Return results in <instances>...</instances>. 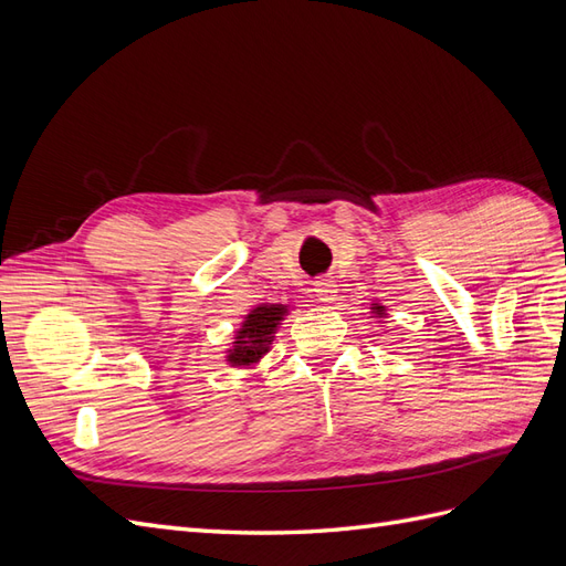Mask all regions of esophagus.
<instances>
[{
	"instance_id": "34e87169",
	"label": "esophagus",
	"mask_w": 566,
	"mask_h": 566,
	"mask_svg": "<svg viewBox=\"0 0 566 566\" xmlns=\"http://www.w3.org/2000/svg\"><path fill=\"white\" fill-rule=\"evenodd\" d=\"M314 293H316V300L318 302H335L337 297V283L333 279H318L314 283Z\"/></svg>"
}]
</instances>
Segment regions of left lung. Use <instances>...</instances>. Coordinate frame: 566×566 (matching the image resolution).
I'll return each instance as SVG.
<instances>
[{"label":"left lung","mask_w":566,"mask_h":566,"mask_svg":"<svg viewBox=\"0 0 566 566\" xmlns=\"http://www.w3.org/2000/svg\"><path fill=\"white\" fill-rule=\"evenodd\" d=\"M370 314H373L375 318H385V316H387V310H385V306H382V304H378V302H375V304L370 306Z\"/></svg>","instance_id":"left-lung-1"}]
</instances>
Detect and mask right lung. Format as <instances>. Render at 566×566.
<instances>
[{
    "instance_id": "right-lung-1",
    "label": "right lung",
    "mask_w": 566,
    "mask_h": 566,
    "mask_svg": "<svg viewBox=\"0 0 566 566\" xmlns=\"http://www.w3.org/2000/svg\"><path fill=\"white\" fill-rule=\"evenodd\" d=\"M287 316L285 304H256L235 331L227 361L233 368H254L260 358L269 354L281 321Z\"/></svg>"
}]
</instances>
